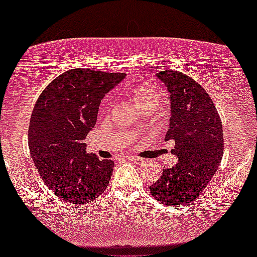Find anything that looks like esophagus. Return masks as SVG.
<instances>
[{"instance_id": "1", "label": "esophagus", "mask_w": 257, "mask_h": 257, "mask_svg": "<svg viewBox=\"0 0 257 257\" xmlns=\"http://www.w3.org/2000/svg\"><path fill=\"white\" fill-rule=\"evenodd\" d=\"M129 161H132V162H135V164H143L144 162V160L142 158H138V157H128L127 158Z\"/></svg>"}]
</instances>
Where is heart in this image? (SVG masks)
I'll return each instance as SVG.
<instances>
[{"label": "heart", "mask_w": 257, "mask_h": 257, "mask_svg": "<svg viewBox=\"0 0 257 257\" xmlns=\"http://www.w3.org/2000/svg\"><path fill=\"white\" fill-rule=\"evenodd\" d=\"M124 93L132 97L140 105L142 109H144L146 112H151L156 109L159 103H160L162 91L158 85L150 82H144L137 84L133 88L125 89Z\"/></svg>", "instance_id": "b5f03b06"}]
</instances>
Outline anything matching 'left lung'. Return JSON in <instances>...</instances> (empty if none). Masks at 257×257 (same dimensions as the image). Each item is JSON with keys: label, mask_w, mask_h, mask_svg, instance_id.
Here are the masks:
<instances>
[{"label": "left lung", "mask_w": 257, "mask_h": 257, "mask_svg": "<svg viewBox=\"0 0 257 257\" xmlns=\"http://www.w3.org/2000/svg\"><path fill=\"white\" fill-rule=\"evenodd\" d=\"M170 93V119L166 141H174L178 164L164 169L150 186L158 201L170 207L184 206L201 194L216 173L223 157L222 121L208 93L184 73H157Z\"/></svg>", "instance_id": "left-lung-1"}]
</instances>
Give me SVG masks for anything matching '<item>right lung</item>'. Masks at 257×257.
Here are the masks:
<instances>
[{
  "mask_svg": "<svg viewBox=\"0 0 257 257\" xmlns=\"http://www.w3.org/2000/svg\"><path fill=\"white\" fill-rule=\"evenodd\" d=\"M124 73L72 68L49 83L35 103L28 148L41 178L70 203H88L104 192L114 162L87 153L84 140L95 127L104 96Z\"/></svg>",
  "mask_w": 257,
  "mask_h": 257,
  "instance_id": "add662e5",
  "label": "right lung"
}]
</instances>
